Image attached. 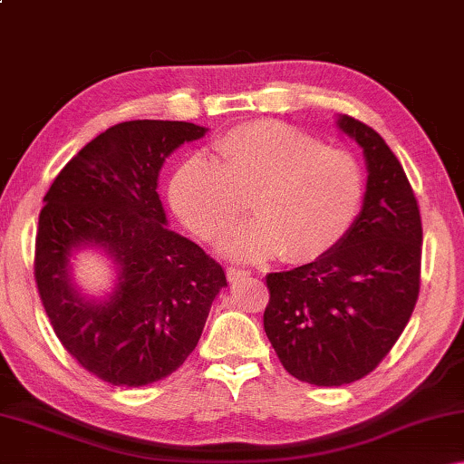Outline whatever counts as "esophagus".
<instances>
[{"instance_id":"34e87169","label":"esophagus","mask_w":464,"mask_h":464,"mask_svg":"<svg viewBox=\"0 0 464 464\" xmlns=\"http://www.w3.org/2000/svg\"><path fill=\"white\" fill-rule=\"evenodd\" d=\"M246 276H249L247 270L235 268V266H229V268H227V278H229V282H237V280L246 278Z\"/></svg>"}]
</instances>
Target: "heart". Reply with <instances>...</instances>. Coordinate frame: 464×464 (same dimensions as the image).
Listing matches in <instances>:
<instances>
[{"mask_svg": "<svg viewBox=\"0 0 464 464\" xmlns=\"http://www.w3.org/2000/svg\"><path fill=\"white\" fill-rule=\"evenodd\" d=\"M217 161L196 155L176 169L169 198L178 217L204 241L218 243L247 213L257 221L225 243L235 260L282 254L290 264L324 257L345 239L364 202V174L345 149L321 145L280 121H256L227 130Z\"/></svg>", "mask_w": 464, "mask_h": 464, "instance_id": "obj_1", "label": "heart"}]
</instances>
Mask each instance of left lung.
I'll list each match as a JSON object with an SVG mask.
<instances>
[{"label":"left lung","mask_w":464,"mask_h":464,"mask_svg":"<svg viewBox=\"0 0 464 464\" xmlns=\"http://www.w3.org/2000/svg\"><path fill=\"white\" fill-rule=\"evenodd\" d=\"M362 147V210L319 260L266 276V335L295 379L342 387L372 372L410 321L420 295L421 218L401 163L368 124L342 114Z\"/></svg>","instance_id":"left-lung-1"}]
</instances>
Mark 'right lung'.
Masks as SVG:
<instances>
[{"mask_svg": "<svg viewBox=\"0 0 464 464\" xmlns=\"http://www.w3.org/2000/svg\"><path fill=\"white\" fill-rule=\"evenodd\" d=\"M208 129L129 121L77 153L44 196L34 278L54 334L85 371L116 387L169 376L192 354L210 304L227 286L221 264L168 229L157 179L166 157ZM102 248L120 272L106 299L83 297L68 260Z\"/></svg>", "mask_w": 464, "mask_h": 464, "instance_id": "1", "label": "right lung"}]
</instances>
